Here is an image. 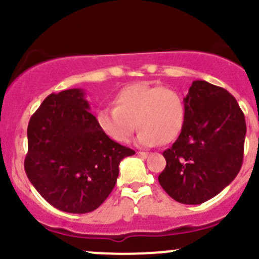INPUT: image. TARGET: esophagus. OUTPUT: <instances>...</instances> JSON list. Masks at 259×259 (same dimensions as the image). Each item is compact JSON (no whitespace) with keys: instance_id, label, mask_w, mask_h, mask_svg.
<instances>
[{"instance_id":"esophagus-1","label":"esophagus","mask_w":259,"mask_h":259,"mask_svg":"<svg viewBox=\"0 0 259 259\" xmlns=\"http://www.w3.org/2000/svg\"><path fill=\"white\" fill-rule=\"evenodd\" d=\"M138 155H139L140 158L146 159L149 156V153H144V151H138Z\"/></svg>"}]
</instances>
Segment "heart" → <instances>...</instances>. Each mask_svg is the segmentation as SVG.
<instances>
[{"instance_id": "obj_1", "label": "heart", "mask_w": 259, "mask_h": 259, "mask_svg": "<svg viewBox=\"0 0 259 259\" xmlns=\"http://www.w3.org/2000/svg\"><path fill=\"white\" fill-rule=\"evenodd\" d=\"M114 106L99 110L95 119L103 134L119 144L129 142L137 126L138 144L145 148L174 142L184 127V100L171 89L132 83L115 95Z\"/></svg>"}]
</instances>
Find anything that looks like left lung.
Instances as JSON below:
<instances>
[{
    "instance_id": "1",
    "label": "left lung",
    "mask_w": 259,
    "mask_h": 259,
    "mask_svg": "<svg viewBox=\"0 0 259 259\" xmlns=\"http://www.w3.org/2000/svg\"><path fill=\"white\" fill-rule=\"evenodd\" d=\"M185 122L177 142L163 153L161 188L183 204H202L231 184L244 150V114L223 88L193 81L184 98Z\"/></svg>"
}]
</instances>
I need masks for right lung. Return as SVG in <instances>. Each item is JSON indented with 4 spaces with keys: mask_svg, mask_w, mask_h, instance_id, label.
Returning <instances> with one entry per match:
<instances>
[{
    "mask_svg": "<svg viewBox=\"0 0 259 259\" xmlns=\"http://www.w3.org/2000/svg\"><path fill=\"white\" fill-rule=\"evenodd\" d=\"M25 171L52 207L89 213L100 207L119 176V164L135 151L103 134L85 90L49 95L27 127Z\"/></svg>",
    "mask_w": 259,
    "mask_h": 259,
    "instance_id": "add662e5",
    "label": "right lung"
}]
</instances>
